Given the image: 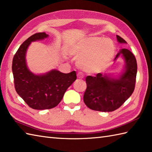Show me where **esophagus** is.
<instances>
[{
	"label": "esophagus",
	"instance_id": "esophagus-1",
	"mask_svg": "<svg viewBox=\"0 0 152 152\" xmlns=\"http://www.w3.org/2000/svg\"><path fill=\"white\" fill-rule=\"evenodd\" d=\"M83 75L81 73H79L78 74H77V78L78 79H83Z\"/></svg>",
	"mask_w": 152,
	"mask_h": 152
}]
</instances>
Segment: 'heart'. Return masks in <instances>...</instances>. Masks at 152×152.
I'll use <instances>...</instances> for the list:
<instances>
[{
	"mask_svg": "<svg viewBox=\"0 0 152 152\" xmlns=\"http://www.w3.org/2000/svg\"><path fill=\"white\" fill-rule=\"evenodd\" d=\"M115 45L107 38L92 37L71 49V54L78 58L77 66L88 73H97L109 66L115 54Z\"/></svg>",
	"mask_w": 152,
	"mask_h": 152,
	"instance_id": "heart-1",
	"label": "heart"
}]
</instances>
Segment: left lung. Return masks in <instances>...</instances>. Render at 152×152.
<instances>
[{
  "mask_svg": "<svg viewBox=\"0 0 152 152\" xmlns=\"http://www.w3.org/2000/svg\"><path fill=\"white\" fill-rule=\"evenodd\" d=\"M119 43L126 42L116 35ZM121 56L125 60L123 72L116 77L111 74L98 73L96 77L87 76V85L83 96L85 104L90 109L109 112L118 109L132 95L135 87L137 73V60L128 49L122 48L114 60Z\"/></svg>",
  "mask_w": 152,
  "mask_h": 152,
  "instance_id": "8db88e82",
  "label": "left lung"
}]
</instances>
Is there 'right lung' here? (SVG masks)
<instances>
[{"mask_svg":"<svg viewBox=\"0 0 152 152\" xmlns=\"http://www.w3.org/2000/svg\"><path fill=\"white\" fill-rule=\"evenodd\" d=\"M48 37L45 33H38L29 37L18 48L12 61L15 91L34 110L51 109L58 106L67 89L77 79L75 71L64 73L57 69H52L37 75L29 69L26 57L30 44Z\"/></svg>","mask_w":152,"mask_h":152,"instance_id":"obj_1","label":"right lung"}]
</instances>
